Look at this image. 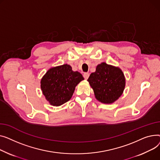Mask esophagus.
<instances>
[{"label":"esophagus","mask_w":160,"mask_h":160,"mask_svg":"<svg viewBox=\"0 0 160 160\" xmlns=\"http://www.w3.org/2000/svg\"><path fill=\"white\" fill-rule=\"evenodd\" d=\"M89 76H90V74L88 73H84L83 74V77L85 79H88V78H89Z\"/></svg>","instance_id":"obj_1"}]
</instances>
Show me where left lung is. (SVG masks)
Masks as SVG:
<instances>
[{"label": "left lung", "mask_w": 160, "mask_h": 160, "mask_svg": "<svg viewBox=\"0 0 160 160\" xmlns=\"http://www.w3.org/2000/svg\"><path fill=\"white\" fill-rule=\"evenodd\" d=\"M87 81L96 99L105 104H112L119 99L126 82L123 71L105 62L97 66L96 72L90 74Z\"/></svg>", "instance_id": "1"}]
</instances>
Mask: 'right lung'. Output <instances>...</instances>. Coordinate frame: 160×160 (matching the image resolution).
Returning <instances> with one entry per match:
<instances>
[{
    "mask_svg": "<svg viewBox=\"0 0 160 160\" xmlns=\"http://www.w3.org/2000/svg\"><path fill=\"white\" fill-rule=\"evenodd\" d=\"M82 80V74L64 64L46 72L41 80V88L50 104L59 107L71 99L76 87Z\"/></svg>",
    "mask_w": 160,
    "mask_h": 160,
    "instance_id": "add662e5",
    "label": "right lung"
}]
</instances>
